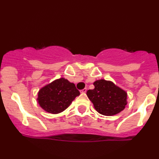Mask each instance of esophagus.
Instances as JSON below:
<instances>
[{
    "label": "esophagus",
    "mask_w": 159,
    "mask_h": 159,
    "mask_svg": "<svg viewBox=\"0 0 159 159\" xmlns=\"http://www.w3.org/2000/svg\"><path fill=\"white\" fill-rule=\"evenodd\" d=\"M81 93H87V88H84V89H83L82 90H81Z\"/></svg>",
    "instance_id": "1"
}]
</instances>
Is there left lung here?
I'll return each instance as SVG.
<instances>
[{"instance_id": "obj_1", "label": "left lung", "mask_w": 159, "mask_h": 159, "mask_svg": "<svg viewBox=\"0 0 159 159\" xmlns=\"http://www.w3.org/2000/svg\"><path fill=\"white\" fill-rule=\"evenodd\" d=\"M95 88L89 89L87 95L97 112L107 116H112L125 109L127 93L112 81L100 79L93 83Z\"/></svg>"}]
</instances>
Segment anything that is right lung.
I'll return each instance as SVG.
<instances>
[{"instance_id": "obj_1", "label": "right lung", "mask_w": 159, "mask_h": 159, "mask_svg": "<svg viewBox=\"0 0 159 159\" xmlns=\"http://www.w3.org/2000/svg\"><path fill=\"white\" fill-rule=\"evenodd\" d=\"M79 95L80 92L73 83L61 78L41 88L37 101L46 112L58 114L66 110Z\"/></svg>"}]
</instances>
